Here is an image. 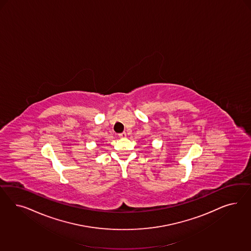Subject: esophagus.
<instances>
[{
    "instance_id": "obj_1",
    "label": "esophagus",
    "mask_w": 251,
    "mask_h": 251,
    "mask_svg": "<svg viewBox=\"0 0 251 251\" xmlns=\"http://www.w3.org/2000/svg\"><path fill=\"white\" fill-rule=\"evenodd\" d=\"M119 137H120V138H125V137H126V132H122V133H120V134H119Z\"/></svg>"
}]
</instances>
